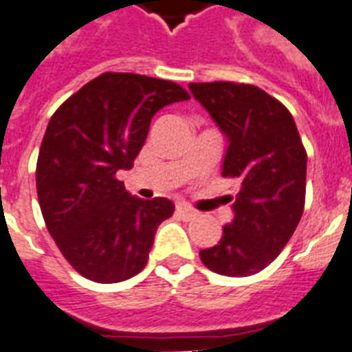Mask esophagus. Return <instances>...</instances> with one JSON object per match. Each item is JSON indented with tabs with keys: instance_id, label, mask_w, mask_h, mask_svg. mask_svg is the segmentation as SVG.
Returning a JSON list of instances; mask_svg holds the SVG:
<instances>
[{
	"instance_id": "34e87169",
	"label": "esophagus",
	"mask_w": 352,
	"mask_h": 352,
	"mask_svg": "<svg viewBox=\"0 0 352 352\" xmlns=\"http://www.w3.org/2000/svg\"><path fill=\"white\" fill-rule=\"evenodd\" d=\"M177 212H179V217H182L184 220H191L193 217H197V211L193 208H190L188 204L184 202H177Z\"/></svg>"
}]
</instances>
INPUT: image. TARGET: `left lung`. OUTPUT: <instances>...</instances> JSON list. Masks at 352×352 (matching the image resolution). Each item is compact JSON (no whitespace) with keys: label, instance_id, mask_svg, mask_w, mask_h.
<instances>
[{"label":"left lung","instance_id":"left-lung-1","mask_svg":"<svg viewBox=\"0 0 352 352\" xmlns=\"http://www.w3.org/2000/svg\"><path fill=\"white\" fill-rule=\"evenodd\" d=\"M190 91L226 135L221 175L240 182L234 218L200 259L221 276H252L279 256L302 217L306 150L288 109L256 85L209 82Z\"/></svg>","mask_w":352,"mask_h":352}]
</instances>
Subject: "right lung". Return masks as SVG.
I'll return each instance as SVG.
<instances>
[{
  "instance_id": "add662e5",
  "label": "right lung",
  "mask_w": 352,
  "mask_h": 352,
  "mask_svg": "<svg viewBox=\"0 0 352 352\" xmlns=\"http://www.w3.org/2000/svg\"><path fill=\"white\" fill-rule=\"evenodd\" d=\"M190 100L181 85L134 73H103L62 103L37 159V197L50 234L80 276L120 283L148 261L164 197H134L118 181L143 148L150 121L170 103Z\"/></svg>"
}]
</instances>
